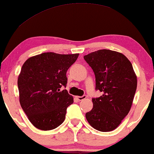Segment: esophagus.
Here are the masks:
<instances>
[{"label": "esophagus", "mask_w": 154, "mask_h": 154, "mask_svg": "<svg viewBox=\"0 0 154 154\" xmlns=\"http://www.w3.org/2000/svg\"><path fill=\"white\" fill-rule=\"evenodd\" d=\"M75 98L77 99V100L82 101V100H84V99L86 98V96L84 95V96H82V97H80V96H76V97H75Z\"/></svg>", "instance_id": "1"}]
</instances>
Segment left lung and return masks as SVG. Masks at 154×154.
I'll return each instance as SVG.
<instances>
[{
    "label": "left lung",
    "instance_id": "left-lung-1",
    "mask_svg": "<svg viewBox=\"0 0 154 154\" xmlns=\"http://www.w3.org/2000/svg\"><path fill=\"white\" fill-rule=\"evenodd\" d=\"M84 58L94 73L96 89L103 93L92 99L93 108L86 114V118L97 131H112L131 110L137 76L131 61L120 52L99 50Z\"/></svg>",
    "mask_w": 154,
    "mask_h": 154
}]
</instances>
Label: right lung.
Instances as JSON below:
<instances>
[{"instance_id":"add662e5","label":"right lung","mask_w":154,"mask_h":154,"mask_svg":"<svg viewBox=\"0 0 154 154\" xmlns=\"http://www.w3.org/2000/svg\"><path fill=\"white\" fill-rule=\"evenodd\" d=\"M79 55L44 52L29 57L23 64L18 78L19 102L35 128L50 131L65 120L73 97L60 88L66 87V72Z\"/></svg>"}]
</instances>
